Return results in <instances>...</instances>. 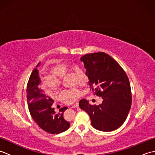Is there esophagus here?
Masks as SVG:
<instances>
[{
    "mask_svg": "<svg viewBox=\"0 0 155 155\" xmlns=\"http://www.w3.org/2000/svg\"><path fill=\"white\" fill-rule=\"evenodd\" d=\"M78 107V103H76L72 105V108H77Z\"/></svg>",
    "mask_w": 155,
    "mask_h": 155,
    "instance_id": "esophagus-1",
    "label": "esophagus"
}]
</instances>
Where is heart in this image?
<instances>
[{
	"label": "heart",
	"instance_id": "heart-1",
	"mask_svg": "<svg viewBox=\"0 0 155 155\" xmlns=\"http://www.w3.org/2000/svg\"><path fill=\"white\" fill-rule=\"evenodd\" d=\"M72 68L67 62H61L53 65L51 68V73L46 74L42 77V86L48 93H52L58 89L61 84V78ZM77 74L81 84L87 83L88 77L86 72L81 68L77 69ZM59 96L62 99L67 100L69 103H73L82 97V92L77 88L62 90Z\"/></svg>",
	"mask_w": 155,
	"mask_h": 155
}]
</instances>
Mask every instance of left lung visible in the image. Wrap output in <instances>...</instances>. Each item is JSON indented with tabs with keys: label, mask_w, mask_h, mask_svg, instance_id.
I'll return each instance as SVG.
<instances>
[{
	"label": "left lung",
	"mask_w": 155,
	"mask_h": 155,
	"mask_svg": "<svg viewBox=\"0 0 155 155\" xmlns=\"http://www.w3.org/2000/svg\"><path fill=\"white\" fill-rule=\"evenodd\" d=\"M40 64L39 62L32 71L27 84V98L29 112L42 130L51 134H59L70 127V123L63 117V113L67 107H62L59 110L60 113H56L54 108L52 107L54 101L38 88L41 81L37 68Z\"/></svg>",
	"instance_id": "8db88e82"
}]
</instances>
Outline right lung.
<instances>
[{"instance_id": "right-lung-1", "label": "right lung", "mask_w": 155, "mask_h": 155, "mask_svg": "<svg viewBox=\"0 0 155 155\" xmlns=\"http://www.w3.org/2000/svg\"><path fill=\"white\" fill-rule=\"evenodd\" d=\"M81 61L84 64L91 89L103 101L96 106L82 99L80 108L89 115L92 126L96 129L104 132L117 129L126 120L132 103L127 74L114 59L104 52L85 54Z\"/></svg>"}]
</instances>
